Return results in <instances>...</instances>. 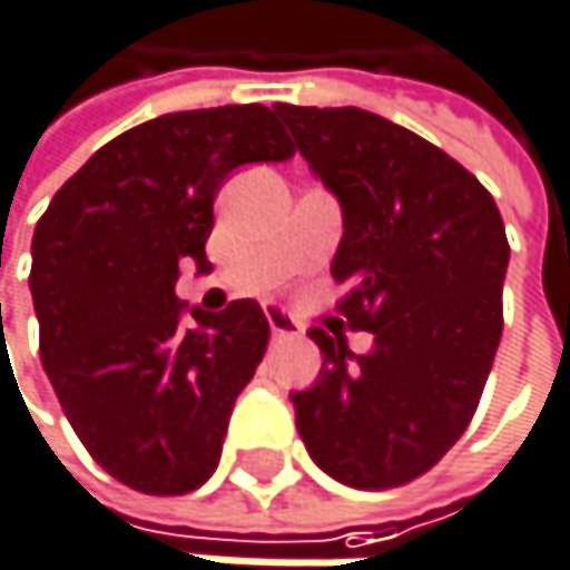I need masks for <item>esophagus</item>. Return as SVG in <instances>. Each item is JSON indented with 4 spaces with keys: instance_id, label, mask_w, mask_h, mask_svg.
Here are the masks:
<instances>
[{
    "instance_id": "1",
    "label": "esophagus",
    "mask_w": 570,
    "mask_h": 570,
    "mask_svg": "<svg viewBox=\"0 0 570 570\" xmlns=\"http://www.w3.org/2000/svg\"><path fill=\"white\" fill-rule=\"evenodd\" d=\"M267 323H271V333H274V340H293V336H299V323L296 320H289L284 309H267Z\"/></svg>"
}]
</instances>
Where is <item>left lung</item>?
<instances>
[{"label":"left lung","instance_id":"1","mask_svg":"<svg viewBox=\"0 0 570 570\" xmlns=\"http://www.w3.org/2000/svg\"><path fill=\"white\" fill-rule=\"evenodd\" d=\"M293 148L336 197L333 277L356 356L320 326L316 383L289 393L309 459L343 485L393 489L429 472L465 432L502 340L509 240L479 177L363 108L277 105Z\"/></svg>","mask_w":570,"mask_h":570}]
</instances>
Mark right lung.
Instances as JSON below:
<instances>
[{
  "mask_svg": "<svg viewBox=\"0 0 570 570\" xmlns=\"http://www.w3.org/2000/svg\"><path fill=\"white\" fill-rule=\"evenodd\" d=\"M289 155L264 105L161 115L98 148L36 224L42 366L81 445L128 489L184 495L220 462L271 323L257 299L187 306L177 277L184 264L210 274L204 244L227 174Z\"/></svg>",
  "mask_w": 570,
  "mask_h": 570,
  "instance_id": "right-lung-1",
  "label": "right lung"
}]
</instances>
